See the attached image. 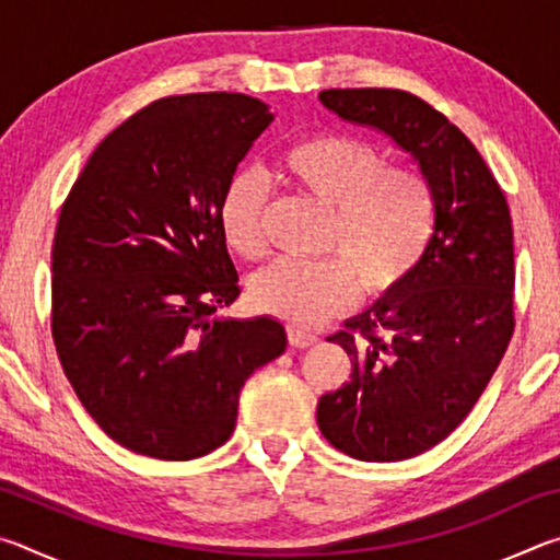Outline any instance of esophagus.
<instances>
[{"mask_svg": "<svg viewBox=\"0 0 560 560\" xmlns=\"http://www.w3.org/2000/svg\"><path fill=\"white\" fill-rule=\"evenodd\" d=\"M289 343L293 348H311L318 343V336L314 334V330H306L301 326H289Z\"/></svg>", "mask_w": 560, "mask_h": 560, "instance_id": "esophagus-1", "label": "esophagus"}]
</instances>
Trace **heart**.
I'll return each instance as SVG.
<instances>
[{
    "label": "heart",
    "instance_id": "1",
    "mask_svg": "<svg viewBox=\"0 0 560 560\" xmlns=\"http://www.w3.org/2000/svg\"><path fill=\"white\" fill-rule=\"evenodd\" d=\"M289 187L330 207L318 261L279 259L254 273L249 301L289 324H320L348 311L360 291L387 301L410 287L438 234V192L417 167L393 165L381 148L338 130L293 138L277 155ZM271 187L259 170L240 167L217 200L226 246L244 259L267 252Z\"/></svg>",
    "mask_w": 560,
    "mask_h": 560
}]
</instances>
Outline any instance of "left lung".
I'll return each mask as SVG.
<instances>
[{
    "instance_id": "1",
    "label": "left lung",
    "mask_w": 560,
    "mask_h": 560,
    "mask_svg": "<svg viewBox=\"0 0 560 560\" xmlns=\"http://www.w3.org/2000/svg\"><path fill=\"white\" fill-rule=\"evenodd\" d=\"M343 120L407 150L438 192V234L410 287L330 336L353 373L318 400V428L363 462L428 452L471 412L514 336V230L485 158L428 101L400 89L318 93Z\"/></svg>"
}]
</instances>
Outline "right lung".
Instances as JSON below:
<instances>
[{
    "instance_id": "1",
    "label": "right lung",
    "mask_w": 560,
    "mask_h": 560,
    "mask_svg": "<svg viewBox=\"0 0 560 560\" xmlns=\"http://www.w3.org/2000/svg\"><path fill=\"white\" fill-rule=\"evenodd\" d=\"M271 118L244 93L160 98L93 150L61 207L54 346L86 412L130 452L185 462L222 447L244 381L287 348L273 318H212L242 291L217 200Z\"/></svg>"
}]
</instances>
